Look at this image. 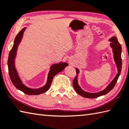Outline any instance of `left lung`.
<instances>
[{"mask_svg": "<svg viewBox=\"0 0 129 129\" xmlns=\"http://www.w3.org/2000/svg\"><path fill=\"white\" fill-rule=\"evenodd\" d=\"M109 41L111 42V47L112 48L113 50V52L114 54V61H115L116 64L117 65V67L118 68V73L115 77V78L113 79V80L112 81L109 85L107 86V88L104 89V90H103L100 92H97V93H89L86 91L82 90L81 88L79 87V86L78 84V80H77V76H78V74L79 73V70L76 68V73L77 75L75 78L73 79V87L74 90L76 91L77 93H78L79 95H80L82 96L84 98H96L98 97H99L100 96L104 95L107 94V93H108L109 91H111L112 89L115 86L116 83H117V81L118 80V78L119 76H120L121 69H122V59H121V46L120 43H119L118 41L117 38H116V37H113L109 39Z\"/></svg>", "mask_w": 129, "mask_h": 129, "instance_id": "left-lung-1", "label": "left lung"}]
</instances>
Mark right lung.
I'll list each match as a JSON object with an SVG mask.
<instances>
[{
  "label": "right lung",
  "mask_w": 129,
  "mask_h": 129,
  "mask_svg": "<svg viewBox=\"0 0 129 129\" xmlns=\"http://www.w3.org/2000/svg\"><path fill=\"white\" fill-rule=\"evenodd\" d=\"M25 30V28L22 29L16 36L13 47L12 48L11 50L9 52L8 59L9 75L12 82L18 90L22 91L24 93L29 95H38L46 92L50 88L53 77L58 73L62 71L68 65V64L67 62H60L59 64H56L52 65L50 68V71L48 73L47 81L46 85L44 86L43 87L38 89H32L25 86L22 83L20 78L18 77V75L15 68V63H14L17 47L22 38L23 33H24Z\"/></svg>",
  "instance_id": "obj_1"
}]
</instances>
